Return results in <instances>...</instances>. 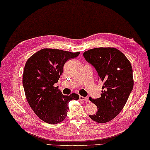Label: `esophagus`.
I'll use <instances>...</instances> for the list:
<instances>
[{
  "label": "esophagus",
  "mask_w": 150,
  "mask_h": 150,
  "mask_svg": "<svg viewBox=\"0 0 150 150\" xmlns=\"http://www.w3.org/2000/svg\"><path fill=\"white\" fill-rule=\"evenodd\" d=\"M79 99L81 100H83L84 101V102H88V98L87 97H85V96H79Z\"/></svg>",
  "instance_id": "obj_1"
}]
</instances>
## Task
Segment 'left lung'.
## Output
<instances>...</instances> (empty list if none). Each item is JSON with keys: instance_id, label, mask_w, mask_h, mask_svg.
<instances>
[{"instance_id": "left-lung-1", "label": "left lung", "mask_w": 150, "mask_h": 150, "mask_svg": "<svg viewBox=\"0 0 150 150\" xmlns=\"http://www.w3.org/2000/svg\"><path fill=\"white\" fill-rule=\"evenodd\" d=\"M83 56L98 72V80L103 82L100 98H89L98 108L95 114L89 117L98 123L109 122L122 110L132 90L131 64L115 48H93L84 52Z\"/></svg>"}]
</instances>
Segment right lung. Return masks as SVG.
I'll use <instances>...</instances> for the list:
<instances>
[{
	"mask_svg": "<svg viewBox=\"0 0 150 150\" xmlns=\"http://www.w3.org/2000/svg\"><path fill=\"white\" fill-rule=\"evenodd\" d=\"M79 54L44 48L28 59L23 76L26 98L35 114L44 122L50 124L62 122L67 116L69 102L79 98L76 93L64 95L54 86L65 63Z\"/></svg>",
	"mask_w": 150,
	"mask_h": 150,
	"instance_id": "right-lung-1",
	"label": "right lung"
}]
</instances>
